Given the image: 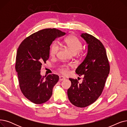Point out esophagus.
<instances>
[{
	"label": "esophagus",
	"mask_w": 127,
	"mask_h": 127,
	"mask_svg": "<svg viewBox=\"0 0 127 127\" xmlns=\"http://www.w3.org/2000/svg\"><path fill=\"white\" fill-rule=\"evenodd\" d=\"M65 79V78L63 77V76H60L59 77V80L60 81H63V80H64Z\"/></svg>",
	"instance_id": "obj_1"
}]
</instances>
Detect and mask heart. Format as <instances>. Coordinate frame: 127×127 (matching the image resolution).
<instances>
[{
    "label": "heart",
    "mask_w": 127,
    "mask_h": 127,
    "mask_svg": "<svg viewBox=\"0 0 127 127\" xmlns=\"http://www.w3.org/2000/svg\"><path fill=\"white\" fill-rule=\"evenodd\" d=\"M64 44L73 53L76 54L80 51L82 48V43L78 37L75 35H70L64 39ZM59 50V45L56 42H53L50 46L49 53L52 57H55L57 55ZM72 66L70 64H63L60 66L58 70L62 74L66 75L68 74V70Z\"/></svg>",
    "instance_id": "1"
}]
</instances>
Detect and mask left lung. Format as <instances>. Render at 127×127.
I'll return each mask as SVG.
<instances>
[{
	"mask_svg": "<svg viewBox=\"0 0 127 127\" xmlns=\"http://www.w3.org/2000/svg\"><path fill=\"white\" fill-rule=\"evenodd\" d=\"M81 36L89 45L88 52L76 72L79 76L83 75L84 77L81 83L76 79H69L71 85L67 90V95L73 105L85 108L96 101L102 94L110 66L102 43L87 33Z\"/></svg>",
	"mask_w": 127,
	"mask_h": 127,
	"instance_id": "left-lung-1",
	"label": "left lung"
}]
</instances>
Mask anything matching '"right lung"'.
Segmentation results:
<instances>
[{
  "instance_id": "add662e5",
  "label": "right lung",
  "mask_w": 127,
  "mask_h": 127,
  "mask_svg": "<svg viewBox=\"0 0 127 127\" xmlns=\"http://www.w3.org/2000/svg\"><path fill=\"white\" fill-rule=\"evenodd\" d=\"M65 34L56 28L44 29L27 37L18 47L15 69L19 88L24 96L33 103H45L52 96L53 88L59 77L52 74L44 79L40 70L42 64L49 59L52 42Z\"/></svg>"
}]
</instances>
